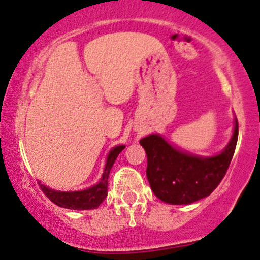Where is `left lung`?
Listing matches in <instances>:
<instances>
[{
	"label": "left lung",
	"instance_id": "1",
	"mask_svg": "<svg viewBox=\"0 0 260 260\" xmlns=\"http://www.w3.org/2000/svg\"><path fill=\"white\" fill-rule=\"evenodd\" d=\"M238 140V120L224 151L213 157H197L174 149L161 136L140 140L146 151V176L156 197L171 205H189L209 196L223 180Z\"/></svg>",
	"mask_w": 260,
	"mask_h": 260
}]
</instances>
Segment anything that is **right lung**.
<instances>
[{"instance_id":"right-lung-1","label":"right lung","mask_w":260,"mask_h":260,"mask_svg":"<svg viewBox=\"0 0 260 260\" xmlns=\"http://www.w3.org/2000/svg\"><path fill=\"white\" fill-rule=\"evenodd\" d=\"M125 149L124 145L116 146L109 152L107 165H105L104 174L102 176V180L98 185L90 187V188L84 189V191L77 192H58L49 189L44 185H40L43 193L46 194L54 205L59 207L68 208V209H94L99 207L100 203L105 200L108 196V180L110 170L115 162L116 157L122 150ZM41 183V182H40Z\"/></svg>"}]
</instances>
